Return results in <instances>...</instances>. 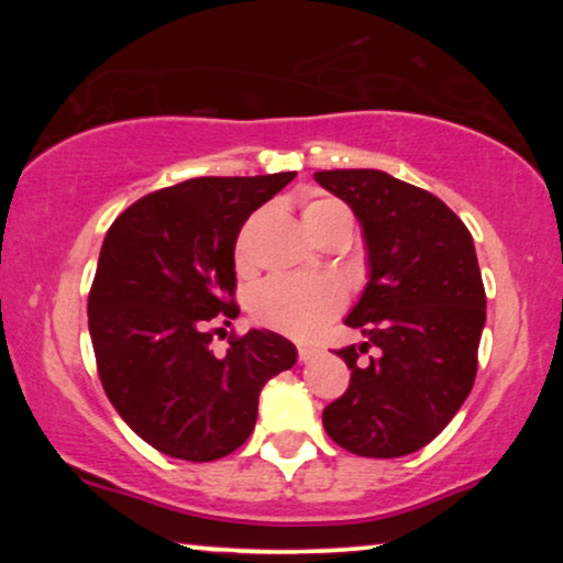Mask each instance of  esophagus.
<instances>
[{
	"mask_svg": "<svg viewBox=\"0 0 563 563\" xmlns=\"http://www.w3.org/2000/svg\"><path fill=\"white\" fill-rule=\"evenodd\" d=\"M318 353H320V349H314V345H297L299 361H312Z\"/></svg>",
	"mask_w": 563,
	"mask_h": 563,
	"instance_id": "esophagus-1",
	"label": "esophagus"
}]
</instances>
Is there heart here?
Instances as JSON below:
<instances>
[{"mask_svg":"<svg viewBox=\"0 0 563 563\" xmlns=\"http://www.w3.org/2000/svg\"><path fill=\"white\" fill-rule=\"evenodd\" d=\"M302 220L314 241L328 235L330 230L345 228L353 233V214L341 199L310 197L302 205ZM238 261L245 264L241 245ZM343 307V291L333 279L325 276H289L276 274L261 282L251 297V314L258 325L289 338H310L335 318Z\"/></svg>","mask_w":563,"mask_h":563,"instance_id":"heart-1","label":"heart"}]
</instances>
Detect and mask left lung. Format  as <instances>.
I'll return each mask as SVG.
<instances>
[{
  "label": "left lung",
  "instance_id": "1",
  "mask_svg": "<svg viewBox=\"0 0 563 563\" xmlns=\"http://www.w3.org/2000/svg\"><path fill=\"white\" fill-rule=\"evenodd\" d=\"M314 179L356 212L372 268L345 318L366 343L335 351L351 382L322 426L356 456H407L449 426L474 387L487 295L472 233L435 195L376 168Z\"/></svg>",
  "mask_w": 563,
  "mask_h": 563
}]
</instances>
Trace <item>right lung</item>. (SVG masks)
I'll use <instances>...</instances> for the list:
<instances>
[{
    "mask_svg": "<svg viewBox=\"0 0 563 563\" xmlns=\"http://www.w3.org/2000/svg\"><path fill=\"white\" fill-rule=\"evenodd\" d=\"M295 176H199L141 197L107 230L87 305L97 374L120 418L166 456L233 453L264 384L295 366L297 349L272 330L230 333L228 351H212L214 322L241 312L238 233Z\"/></svg>",
    "mask_w": 563,
    "mask_h": 563,
    "instance_id": "right-lung-1",
    "label": "right lung"
}]
</instances>
